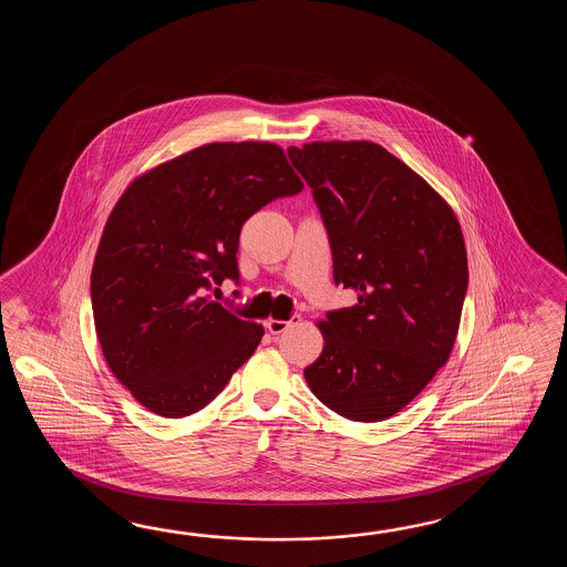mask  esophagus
<instances>
[{
  "instance_id": "obj_1",
  "label": "esophagus",
  "mask_w": 567,
  "mask_h": 567,
  "mask_svg": "<svg viewBox=\"0 0 567 567\" xmlns=\"http://www.w3.org/2000/svg\"><path fill=\"white\" fill-rule=\"evenodd\" d=\"M301 322L300 313H293L289 320H267L266 328L271 332V334H281V332H286L289 326L298 324Z\"/></svg>"
}]
</instances>
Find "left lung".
Returning <instances> with one entry per match:
<instances>
[{"label": "left lung", "instance_id": "8db88e82", "mask_svg": "<svg viewBox=\"0 0 567 567\" xmlns=\"http://www.w3.org/2000/svg\"><path fill=\"white\" fill-rule=\"evenodd\" d=\"M312 188L334 284L352 308L326 313L324 349L303 369L313 395L352 422H383L422 393L458 334L468 259L446 200L373 142L288 147Z\"/></svg>", "mask_w": 567, "mask_h": 567}]
</instances>
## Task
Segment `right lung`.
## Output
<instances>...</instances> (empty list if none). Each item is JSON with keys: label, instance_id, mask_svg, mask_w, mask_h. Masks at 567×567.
<instances>
[{"label": "right lung", "instance_id": "obj_1", "mask_svg": "<svg viewBox=\"0 0 567 567\" xmlns=\"http://www.w3.org/2000/svg\"><path fill=\"white\" fill-rule=\"evenodd\" d=\"M279 145L208 144L133 182L109 215L91 274L109 369L144 408L186 417L249 361L264 326L208 298L239 284L245 220L301 193Z\"/></svg>", "mask_w": 567, "mask_h": 567}]
</instances>
